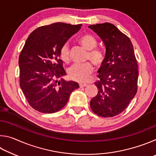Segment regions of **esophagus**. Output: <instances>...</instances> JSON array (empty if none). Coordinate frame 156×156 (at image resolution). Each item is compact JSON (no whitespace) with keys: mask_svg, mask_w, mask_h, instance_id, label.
Masks as SVG:
<instances>
[{"mask_svg":"<svg viewBox=\"0 0 156 156\" xmlns=\"http://www.w3.org/2000/svg\"><path fill=\"white\" fill-rule=\"evenodd\" d=\"M79 85H80V88H83V87H84L87 86V84H84V83H80V84H79Z\"/></svg>","mask_w":156,"mask_h":156,"instance_id":"34e87169","label":"esophagus"}]
</instances>
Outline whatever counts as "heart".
Wrapping results in <instances>:
<instances>
[{
	"label": "heart",
	"instance_id": "1",
	"mask_svg": "<svg viewBox=\"0 0 156 156\" xmlns=\"http://www.w3.org/2000/svg\"><path fill=\"white\" fill-rule=\"evenodd\" d=\"M80 44L88 53L86 56V60H90L96 67H100L103 64L105 60L104 52L99 48H96L98 41L91 34H84L79 39ZM60 59L63 62H69L70 60V47L67 43L61 47L59 51ZM94 72V67L90 62H84L83 64H74L69 67L68 70L69 76L71 79L79 83H85L89 80L91 73Z\"/></svg>",
	"mask_w": 156,
	"mask_h": 156
}]
</instances>
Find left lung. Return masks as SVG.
<instances>
[{"label": "left lung", "mask_w": 156, "mask_h": 156, "mask_svg": "<svg viewBox=\"0 0 156 156\" xmlns=\"http://www.w3.org/2000/svg\"><path fill=\"white\" fill-rule=\"evenodd\" d=\"M104 42L106 54L95 83L98 92L90 101L93 112L113 117L125 110L138 91V69L133 44L127 36L109 23L89 26Z\"/></svg>", "instance_id": "left-lung-1"}]
</instances>
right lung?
Segmentation results:
<instances>
[{
  "label": "right lung",
  "mask_w": 156,
  "mask_h": 156,
  "mask_svg": "<svg viewBox=\"0 0 156 156\" xmlns=\"http://www.w3.org/2000/svg\"><path fill=\"white\" fill-rule=\"evenodd\" d=\"M81 24L56 23L33 31L21 51L20 87L30 106L41 113L58 112L67 104L77 83L60 78L66 74L59 58L61 47Z\"/></svg>",
  "instance_id": "1"
}]
</instances>
